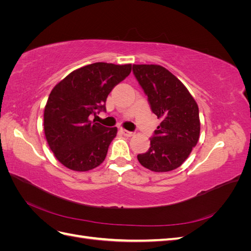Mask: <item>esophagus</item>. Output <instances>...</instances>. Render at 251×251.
I'll return each mask as SVG.
<instances>
[{"label":"esophagus","mask_w":251,"mask_h":251,"mask_svg":"<svg viewBox=\"0 0 251 251\" xmlns=\"http://www.w3.org/2000/svg\"><path fill=\"white\" fill-rule=\"evenodd\" d=\"M121 133H123L126 137H132V136L134 135V132L126 131V130H125V128H121Z\"/></svg>","instance_id":"1"}]
</instances>
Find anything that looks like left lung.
Instances as JSON below:
<instances>
[{
	"label": "left lung",
	"instance_id": "left-lung-1",
	"mask_svg": "<svg viewBox=\"0 0 251 251\" xmlns=\"http://www.w3.org/2000/svg\"><path fill=\"white\" fill-rule=\"evenodd\" d=\"M136 79L148 96L151 110L161 119L147 153L137 156L144 168L170 172L183 163L200 136L199 108L186 87L159 65H133Z\"/></svg>",
	"mask_w": 251,
	"mask_h": 251
}]
</instances>
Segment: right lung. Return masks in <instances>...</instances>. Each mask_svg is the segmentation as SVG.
I'll use <instances>...</instances> for the list:
<instances>
[{
  "label": "right lung",
  "instance_id": "1",
  "mask_svg": "<svg viewBox=\"0 0 251 251\" xmlns=\"http://www.w3.org/2000/svg\"><path fill=\"white\" fill-rule=\"evenodd\" d=\"M132 65L94 63L74 70L52 89L44 111L49 148L66 168L87 172L104 160L117 127L90 120L105 111L113 88L131 73Z\"/></svg>",
  "mask_w": 251,
  "mask_h": 251
}]
</instances>
